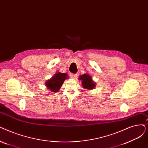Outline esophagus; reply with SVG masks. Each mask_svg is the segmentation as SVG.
Returning <instances> with one entry per match:
<instances>
[{
  "label": "esophagus",
  "instance_id": "obj_1",
  "mask_svg": "<svg viewBox=\"0 0 148 148\" xmlns=\"http://www.w3.org/2000/svg\"><path fill=\"white\" fill-rule=\"evenodd\" d=\"M70 75H71V77L72 79H75L77 77V74H71Z\"/></svg>",
  "mask_w": 148,
  "mask_h": 148
}]
</instances>
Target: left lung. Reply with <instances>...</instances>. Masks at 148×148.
<instances>
[{
	"label": "left lung",
	"mask_w": 148,
	"mask_h": 148,
	"mask_svg": "<svg viewBox=\"0 0 148 148\" xmlns=\"http://www.w3.org/2000/svg\"><path fill=\"white\" fill-rule=\"evenodd\" d=\"M79 80L82 82V85L83 88L88 91L94 89L96 86L95 82L92 80V77L89 74L86 73L81 75L79 77Z\"/></svg>",
	"instance_id": "obj_1"
}]
</instances>
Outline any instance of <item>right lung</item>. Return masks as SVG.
<instances>
[{
  "instance_id": "right-lung-1",
  "label": "right lung",
  "mask_w": 148,
  "mask_h": 148,
  "mask_svg": "<svg viewBox=\"0 0 148 148\" xmlns=\"http://www.w3.org/2000/svg\"><path fill=\"white\" fill-rule=\"evenodd\" d=\"M67 79H68V76L66 73L57 71L52 77L45 82V86L51 92H59L64 81Z\"/></svg>"
}]
</instances>
